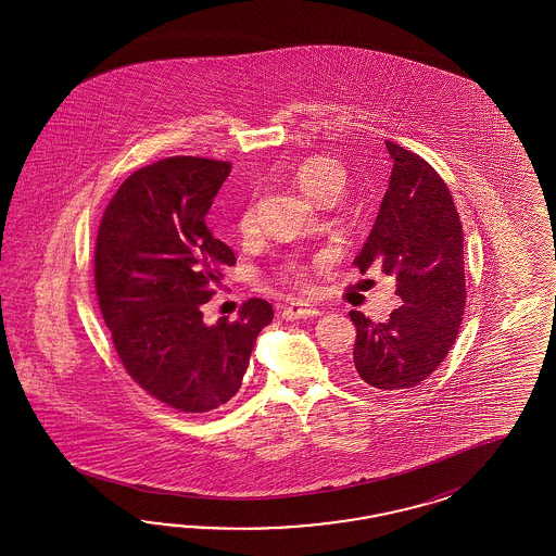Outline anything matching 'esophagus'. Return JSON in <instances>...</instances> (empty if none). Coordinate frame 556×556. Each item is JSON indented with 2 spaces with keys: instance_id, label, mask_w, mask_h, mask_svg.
<instances>
[{
  "instance_id": "1",
  "label": "esophagus",
  "mask_w": 556,
  "mask_h": 556,
  "mask_svg": "<svg viewBox=\"0 0 556 556\" xmlns=\"http://www.w3.org/2000/svg\"><path fill=\"white\" fill-rule=\"evenodd\" d=\"M320 312L307 303H291L283 309V318L286 320H300V318H309V316H318Z\"/></svg>"
}]
</instances>
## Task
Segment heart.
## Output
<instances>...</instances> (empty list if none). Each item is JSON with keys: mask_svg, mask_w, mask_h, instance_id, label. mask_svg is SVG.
Listing matches in <instances>:
<instances>
[{"mask_svg": "<svg viewBox=\"0 0 556 556\" xmlns=\"http://www.w3.org/2000/svg\"><path fill=\"white\" fill-rule=\"evenodd\" d=\"M293 179L307 198H312L314 202L328 203L337 202L338 198L344 193L349 175L334 159L312 156V159H305L302 165L295 168ZM254 222H256L254 205L247 203L238 216V230L242 235H251L254 230ZM283 279L287 283L305 289L307 287V269L300 263H287Z\"/></svg>", "mask_w": 556, "mask_h": 556, "instance_id": "b5f03b06", "label": "heart"}]
</instances>
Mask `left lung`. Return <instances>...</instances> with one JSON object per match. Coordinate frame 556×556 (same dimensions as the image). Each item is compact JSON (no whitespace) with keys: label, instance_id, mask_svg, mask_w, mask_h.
I'll return each mask as SVG.
<instances>
[{"label":"left lung","instance_id":"1","mask_svg":"<svg viewBox=\"0 0 556 556\" xmlns=\"http://www.w3.org/2000/svg\"><path fill=\"white\" fill-rule=\"evenodd\" d=\"M389 189L365 247L361 273L379 267L395 279L402 305L388 321L351 312L356 375L381 391L420 386L453 349L465 312L463 226L453 195L416 152L386 140Z\"/></svg>","mask_w":556,"mask_h":556}]
</instances>
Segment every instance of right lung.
<instances>
[{
  "label": "right lung",
  "instance_id": "add662e5",
  "mask_svg": "<svg viewBox=\"0 0 556 556\" xmlns=\"http://www.w3.org/2000/svg\"><path fill=\"white\" fill-rule=\"evenodd\" d=\"M230 163L168 156L138 168L101 218L96 291L128 375L154 400L186 414L230 402L258 332L273 320L253 298L235 321H203V303L236 263L205 216Z\"/></svg>",
  "mask_w": 556,
  "mask_h": 556
}]
</instances>
